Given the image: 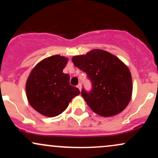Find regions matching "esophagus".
<instances>
[{
    "label": "esophagus",
    "mask_w": 158,
    "mask_h": 158,
    "mask_svg": "<svg viewBox=\"0 0 158 158\" xmlns=\"http://www.w3.org/2000/svg\"><path fill=\"white\" fill-rule=\"evenodd\" d=\"M77 88H79V90H81V83H79V84L77 85Z\"/></svg>",
    "instance_id": "esophagus-1"
}]
</instances>
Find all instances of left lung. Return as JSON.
Segmentation results:
<instances>
[{
  "label": "left lung",
  "mask_w": 158,
  "mask_h": 158,
  "mask_svg": "<svg viewBox=\"0 0 158 158\" xmlns=\"http://www.w3.org/2000/svg\"><path fill=\"white\" fill-rule=\"evenodd\" d=\"M72 61L91 81L90 91L81 89V97L96 114L111 117L120 113L131 98V75L127 66L115 56L102 50L76 56Z\"/></svg>",
  "instance_id": "8db88e82"
}]
</instances>
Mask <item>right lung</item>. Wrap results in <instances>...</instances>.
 <instances>
[{
	"mask_svg": "<svg viewBox=\"0 0 158 158\" xmlns=\"http://www.w3.org/2000/svg\"><path fill=\"white\" fill-rule=\"evenodd\" d=\"M68 59L59 55L47 58L32 69L26 84L28 102L42 115L53 117L68 108L80 91L70 85V76L63 73Z\"/></svg>",
	"mask_w": 158,
	"mask_h": 158,
	"instance_id": "obj_1",
	"label": "right lung"
}]
</instances>
